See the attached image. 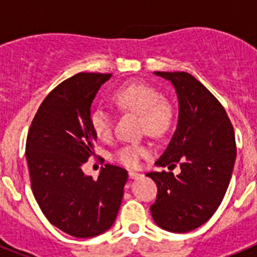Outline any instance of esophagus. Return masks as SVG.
<instances>
[{
	"instance_id": "esophagus-1",
	"label": "esophagus",
	"mask_w": 257,
	"mask_h": 257,
	"mask_svg": "<svg viewBox=\"0 0 257 257\" xmlns=\"http://www.w3.org/2000/svg\"><path fill=\"white\" fill-rule=\"evenodd\" d=\"M128 176H130V179H140L143 176L142 174H139V172H135V171H128Z\"/></svg>"
}]
</instances>
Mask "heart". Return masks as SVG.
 <instances>
[{
    "instance_id": "1",
    "label": "heart",
    "mask_w": 257,
    "mask_h": 257,
    "mask_svg": "<svg viewBox=\"0 0 257 257\" xmlns=\"http://www.w3.org/2000/svg\"><path fill=\"white\" fill-rule=\"evenodd\" d=\"M112 101L122 112L140 117V130L151 136H162L174 123L175 109L171 101L162 97L156 86L147 82H131L117 88ZM90 126L97 139L108 142L113 136V117L108 110L92 109L88 117ZM151 152L145 144H124L117 149L114 158L126 167H138L140 161Z\"/></svg>"
}]
</instances>
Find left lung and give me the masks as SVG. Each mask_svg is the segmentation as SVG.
Instances as JSON below:
<instances>
[{
	"label": "left lung",
	"instance_id": "obj_1",
	"mask_svg": "<svg viewBox=\"0 0 257 257\" xmlns=\"http://www.w3.org/2000/svg\"><path fill=\"white\" fill-rule=\"evenodd\" d=\"M171 81L179 97L176 130L156 165L171 171L147 174L157 184L152 217L165 230L187 233L205 224L225 196L234 167V128L225 109L187 72H156Z\"/></svg>",
	"mask_w": 257,
	"mask_h": 257
}]
</instances>
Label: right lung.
<instances>
[{
  "label": "right lung",
  "mask_w": 257,
  "mask_h": 257,
  "mask_svg": "<svg viewBox=\"0 0 257 257\" xmlns=\"http://www.w3.org/2000/svg\"><path fill=\"white\" fill-rule=\"evenodd\" d=\"M110 73H77L49 92L36 113L26 143L32 192L52 225L90 238L113 225L123 197L127 171L108 165L96 180L82 166L94 156L96 135L90 108Z\"/></svg>",
  "instance_id": "add662e5"
}]
</instances>
